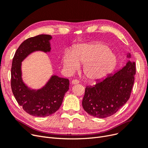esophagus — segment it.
Masks as SVG:
<instances>
[{
  "mask_svg": "<svg viewBox=\"0 0 148 148\" xmlns=\"http://www.w3.org/2000/svg\"><path fill=\"white\" fill-rule=\"evenodd\" d=\"M79 82V81L78 80H77V79H74V80H72V82H71L72 84H73V85H75V84H78Z\"/></svg>",
  "mask_w": 148,
  "mask_h": 148,
  "instance_id": "1",
  "label": "esophagus"
}]
</instances>
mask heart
Segmentation results:
<instances>
[{
	"label": "heart",
	"instance_id": "b5f03b06",
	"mask_svg": "<svg viewBox=\"0 0 148 148\" xmlns=\"http://www.w3.org/2000/svg\"><path fill=\"white\" fill-rule=\"evenodd\" d=\"M117 58L110 46L102 43L80 44L75 46L71 52L62 57L63 67L69 73H73L83 64L82 71L91 81L103 79L117 65Z\"/></svg>",
	"mask_w": 148,
	"mask_h": 148
}]
</instances>
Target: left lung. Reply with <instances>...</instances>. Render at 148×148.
<instances>
[{"label":"left lung","mask_w":148,"mask_h":148,"mask_svg":"<svg viewBox=\"0 0 148 148\" xmlns=\"http://www.w3.org/2000/svg\"><path fill=\"white\" fill-rule=\"evenodd\" d=\"M131 56L128 53L126 57ZM135 75V62L129 60L114 73L97 81L93 86L86 87L82 102L84 110L98 118L115 114L130 99Z\"/></svg>","instance_id":"1"}]
</instances>
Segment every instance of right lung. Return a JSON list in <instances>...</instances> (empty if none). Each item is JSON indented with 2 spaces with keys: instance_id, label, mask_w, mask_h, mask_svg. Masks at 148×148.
Wrapping results in <instances>:
<instances>
[{
  "instance_id": "1",
  "label": "right lung",
  "mask_w": 148,
  "mask_h": 148,
  "mask_svg": "<svg viewBox=\"0 0 148 148\" xmlns=\"http://www.w3.org/2000/svg\"><path fill=\"white\" fill-rule=\"evenodd\" d=\"M50 35L41 34L26 40L17 49L11 67V88L20 106L31 116L46 117L52 114L60 107L65 93L69 88L68 79L52 75L40 88L27 86L23 80L22 62L31 53L51 52Z\"/></svg>"
}]
</instances>
